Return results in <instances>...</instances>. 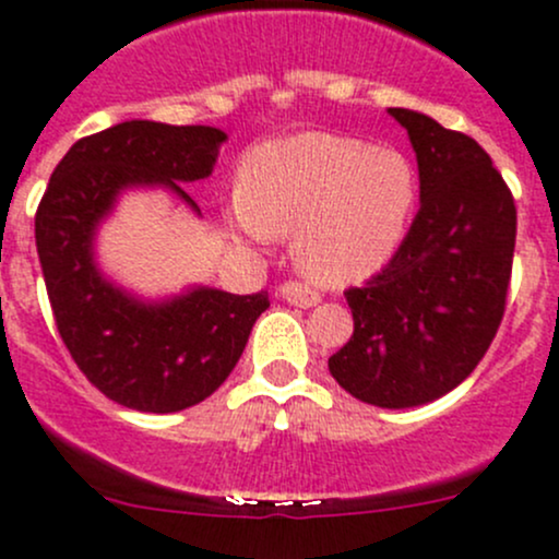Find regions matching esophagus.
<instances>
[{
    "instance_id": "esophagus-1",
    "label": "esophagus",
    "mask_w": 559,
    "mask_h": 559,
    "mask_svg": "<svg viewBox=\"0 0 559 559\" xmlns=\"http://www.w3.org/2000/svg\"><path fill=\"white\" fill-rule=\"evenodd\" d=\"M278 297L286 299L289 305H295V308H313V305L321 302L319 292L308 289V286H302V284H295V281H289V284H281Z\"/></svg>"
}]
</instances>
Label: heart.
<instances>
[{"instance_id": "1", "label": "heart", "mask_w": 559, "mask_h": 559, "mask_svg": "<svg viewBox=\"0 0 559 559\" xmlns=\"http://www.w3.org/2000/svg\"><path fill=\"white\" fill-rule=\"evenodd\" d=\"M415 205L418 176L407 155L308 131L249 152L227 222L260 243L295 233L297 267L316 284L348 286L391 262Z\"/></svg>"}]
</instances>
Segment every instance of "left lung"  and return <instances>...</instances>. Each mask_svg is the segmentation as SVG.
<instances>
[{
  "label": "left lung",
  "instance_id": "left-lung-1",
  "mask_svg": "<svg viewBox=\"0 0 559 559\" xmlns=\"http://www.w3.org/2000/svg\"><path fill=\"white\" fill-rule=\"evenodd\" d=\"M388 115L418 157L420 209L393 260L345 292L354 334L329 372L358 402L407 409L461 385L490 348L512 278L516 209L472 136L413 109Z\"/></svg>",
  "mask_w": 559,
  "mask_h": 559
}]
</instances>
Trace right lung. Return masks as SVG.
I'll return each instance as SVG.
<instances>
[{"instance_id": "right-lung-1", "label": "right lung", "mask_w": 559, "mask_h": 559, "mask_svg": "<svg viewBox=\"0 0 559 559\" xmlns=\"http://www.w3.org/2000/svg\"><path fill=\"white\" fill-rule=\"evenodd\" d=\"M227 133L211 126L128 120L80 139L50 176L34 219L37 254L58 334L104 396L139 413H179L233 372L267 292L190 286L144 299L104 275L98 227L122 192L163 187L198 216L181 185L211 176Z\"/></svg>"}]
</instances>
